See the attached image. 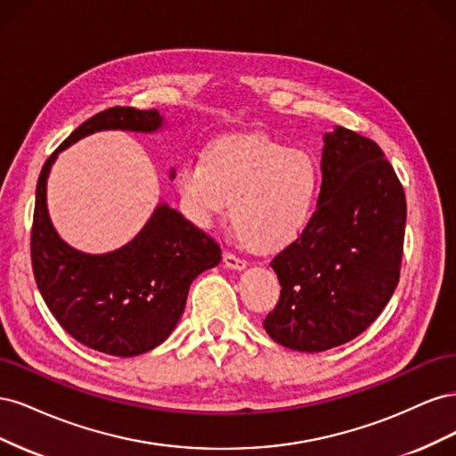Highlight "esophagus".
I'll return each instance as SVG.
<instances>
[{
	"instance_id": "34e87169",
	"label": "esophagus",
	"mask_w": 456,
	"mask_h": 456,
	"mask_svg": "<svg viewBox=\"0 0 456 456\" xmlns=\"http://www.w3.org/2000/svg\"><path fill=\"white\" fill-rule=\"evenodd\" d=\"M223 262H224V266L230 268V270H245L247 268V262L243 258L236 256V255H232V253H224Z\"/></svg>"
}]
</instances>
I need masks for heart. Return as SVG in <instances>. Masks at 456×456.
<instances>
[{"mask_svg":"<svg viewBox=\"0 0 456 456\" xmlns=\"http://www.w3.org/2000/svg\"><path fill=\"white\" fill-rule=\"evenodd\" d=\"M320 173L305 150L262 134L226 136L176 171L186 216L207 228L229 209L241 243L278 251L308 226Z\"/></svg>","mask_w":456,"mask_h":456,"instance_id":"1","label":"heart"}]
</instances>
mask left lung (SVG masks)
Returning a JSON list of instances; mask_svg holds the SVG:
<instances>
[{
  "label": "left lung",
  "mask_w": 456,
  "mask_h": 456,
  "mask_svg": "<svg viewBox=\"0 0 456 456\" xmlns=\"http://www.w3.org/2000/svg\"><path fill=\"white\" fill-rule=\"evenodd\" d=\"M380 146L346 127L323 134L322 190L300 238L270 266L281 285L265 320L285 348L325 352L362 335L392 298L407 203Z\"/></svg>",
  "instance_id": "left-lung-1"
}]
</instances>
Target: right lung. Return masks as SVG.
<instances>
[{"instance_id":"1","label":"right lung","mask_w":456,"mask_h":456,"mask_svg":"<svg viewBox=\"0 0 456 456\" xmlns=\"http://www.w3.org/2000/svg\"><path fill=\"white\" fill-rule=\"evenodd\" d=\"M167 121L158 110L108 108L53 151L36 188L32 268L41 297L68 335L96 352L133 357L173 333L190 285L220 262V247L165 201L136 236L116 251L91 255L68 245L47 209V178L68 146L101 131L151 134ZM169 178H175L171 169Z\"/></svg>"}]
</instances>
